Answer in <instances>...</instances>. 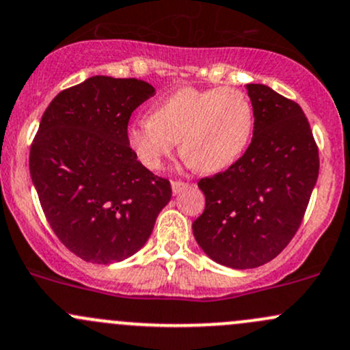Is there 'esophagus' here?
<instances>
[{"mask_svg":"<svg viewBox=\"0 0 350 350\" xmlns=\"http://www.w3.org/2000/svg\"><path fill=\"white\" fill-rule=\"evenodd\" d=\"M189 187V183H183V182H172V192H174V196H178L180 192H183V190Z\"/></svg>","mask_w":350,"mask_h":350,"instance_id":"esophagus-1","label":"esophagus"}]
</instances>
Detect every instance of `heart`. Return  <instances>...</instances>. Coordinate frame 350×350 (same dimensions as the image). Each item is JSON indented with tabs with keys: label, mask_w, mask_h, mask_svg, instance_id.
I'll list each match as a JSON object with an SVG mask.
<instances>
[{
	"label": "heart",
	"mask_w": 350,
	"mask_h": 350,
	"mask_svg": "<svg viewBox=\"0 0 350 350\" xmlns=\"http://www.w3.org/2000/svg\"><path fill=\"white\" fill-rule=\"evenodd\" d=\"M253 129V104L243 91L189 88L161 100L151 118L129 124L128 143L150 170L161 168L180 142L190 165L217 174L239 160Z\"/></svg>",
	"instance_id": "1"
}]
</instances>
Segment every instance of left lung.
Masks as SVG:
<instances>
[{
	"instance_id": "1",
	"label": "left lung",
	"mask_w": 350,
	"mask_h": 350,
	"mask_svg": "<svg viewBox=\"0 0 350 350\" xmlns=\"http://www.w3.org/2000/svg\"><path fill=\"white\" fill-rule=\"evenodd\" d=\"M254 129L246 153L199 182L205 208L192 224L205 254L234 269L276 258L301 224L319 178V148L304 111L262 84H247Z\"/></svg>"
}]
</instances>
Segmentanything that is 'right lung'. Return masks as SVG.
Returning a JSON list of instances; mask_svg holds the SVG:
<instances>
[{
	"instance_id": "obj_1",
	"label": "right lung",
	"mask_w": 350,
	"mask_h": 350,
	"mask_svg": "<svg viewBox=\"0 0 350 350\" xmlns=\"http://www.w3.org/2000/svg\"><path fill=\"white\" fill-rule=\"evenodd\" d=\"M151 96L145 81L94 75L43 113L31 182L50 228L84 261L111 265L138 253L172 199L170 182L143 167L128 143L131 113Z\"/></svg>"
}]
</instances>
